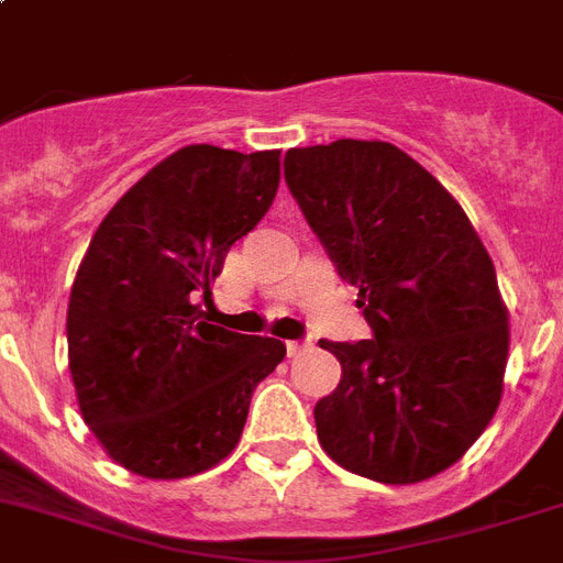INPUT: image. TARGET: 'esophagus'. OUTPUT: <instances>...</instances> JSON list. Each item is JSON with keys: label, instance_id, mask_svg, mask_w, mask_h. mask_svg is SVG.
Returning <instances> with one entry per match:
<instances>
[{"label": "esophagus", "instance_id": "obj_1", "mask_svg": "<svg viewBox=\"0 0 563 563\" xmlns=\"http://www.w3.org/2000/svg\"><path fill=\"white\" fill-rule=\"evenodd\" d=\"M305 351H310L308 339H287V354L290 356H301Z\"/></svg>", "mask_w": 563, "mask_h": 563}]
</instances>
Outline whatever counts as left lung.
I'll return each instance as SVG.
<instances>
[{"label": "left lung", "mask_w": 563, "mask_h": 563, "mask_svg": "<svg viewBox=\"0 0 563 563\" xmlns=\"http://www.w3.org/2000/svg\"><path fill=\"white\" fill-rule=\"evenodd\" d=\"M285 178L374 333L319 342L342 365L313 408L319 443L371 481L438 475L504 391L509 328L489 253L440 180L391 143L290 148Z\"/></svg>", "instance_id": "8db88e82"}]
</instances>
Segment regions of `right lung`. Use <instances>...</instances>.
<instances>
[{
    "instance_id": "1",
    "label": "right lung",
    "mask_w": 563,
    "mask_h": 563,
    "mask_svg": "<svg viewBox=\"0 0 563 563\" xmlns=\"http://www.w3.org/2000/svg\"><path fill=\"white\" fill-rule=\"evenodd\" d=\"M282 152L178 148L111 207L68 301V368L82 420L134 475L207 472L235 449L282 339L212 324L195 296L271 209Z\"/></svg>"
}]
</instances>
